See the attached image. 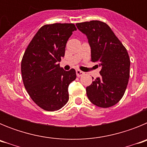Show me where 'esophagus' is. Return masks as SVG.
Returning a JSON list of instances; mask_svg holds the SVG:
<instances>
[{"label": "esophagus", "instance_id": "obj_1", "mask_svg": "<svg viewBox=\"0 0 147 147\" xmlns=\"http://www.w3.org/2000/svg\"><path fill=\"white\" fill-rule=\"evenodd\" d=\"M76 76H77L78 77H80V76H82V75L84 74H85V73L83 72V71H80V70H79V69L76 70Z\"/></svg>", "mask_w": 147, "mask_h": 147}]
</instances>
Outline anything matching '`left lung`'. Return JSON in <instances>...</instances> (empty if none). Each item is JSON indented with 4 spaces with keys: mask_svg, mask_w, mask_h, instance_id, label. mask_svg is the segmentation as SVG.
I'll use <instances>...</instances> for the list:
<instances>
[{
    "mask_svg": "<svg viewBox=\"0 0 147 147\" xmlns=\"http://www.w3.org/2000/svg\"><path fill=\"white\" fill-rule=\"evenodd\" d=\"M76 25L87 36L91 49V61L101 67V76L86 88L87 96L98 107H112L123 97L128 84L130 67L129 54L105 23L91 20Z\"/></svg>",
    "mask_w": 147,
    "mask_h": 147,
    "instance_id": "left-lung-1",
    "label": "left lung"
}]
</instances>
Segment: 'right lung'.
<instances>
[{
  "label": "right lung",
  "mask_w": 147,
  "mask_h": 147,
  "mask_svg": "<svg viewBox=\"0 0 147 147\" xmlns=\"http://www.w3.org/2000/svg\"><path fill=\"white\" fill-rule=\"evenodd\" d=\"M76 28L73 23H54L42 26L23 54L21 74L28 95L39 107L55 111L66 105L68 86L76 80L74 68L60 67L67 41Z\"/></svg>",
  "instance_id": "1"
}]
</instances>
